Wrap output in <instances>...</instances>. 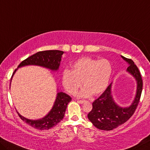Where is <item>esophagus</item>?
<instances>
[{
    "mask_svg": "<svg viewBox=\"0 0 150 150\" xmlns=\"http://www.w3.org/2000/svg\"><path fill=\"white\" fill-rule=\"evenodd\" d=\"M86 102V100H79V101H78V102H79V103H80V104H83Z\"/></svg>",
    "mask_w": 150,
    "mask_h": 150,
    "instance_id": "34e87169",
    "label": "esophagus"
}]
</instances>
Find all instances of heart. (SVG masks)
Segmentation results:
<instances>
[{
    "instance_id": "b5f03b06",
    "label": "heart",
    "mask_w": 150,
    "mask_h": 150,
    "mask_svg": "<svg viewBox=\"0 0 150 150\" xmlns=\"http://www.w3.org/2000/svg\"><path fill=\"white\" fill-rule=\"evenodd\" d=\"M112 67L106 59H94L89 57L78 59L65 69L62 74V83L70 94H75L81 86L84 87L77 93L79 98H89L92 93L99 95L107 88L110 82Z\"/></svg>"
}]
</instances>
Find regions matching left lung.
Here are the masks:
<instances>
[{"mask_svg": "<svg viewBox=\"0 0 150 150\" xmlns=\"http://www.w3.org/2000/svg\"><path fill=\"white\" fill-rule=\"evenodd\" d=\"M128 64L127 72L135 79L137 88L133 102L128 106H121L115 102L112 94V83L104 92L92 104V110L88 115V119L96 128L104 131H110L124 124L131 117L139 104L142 94L143 82L137 66L131 59L120 56Z\"/></svg>", "mask_w": 150, "mask_h": 150, "instance_id": "8db88e82", "label": "left lung"}]
</instances>
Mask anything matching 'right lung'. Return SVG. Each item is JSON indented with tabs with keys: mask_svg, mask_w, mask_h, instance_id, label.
<instances>
[{
	"mask_svg": "<svg viewBox=\"0 0 150 150\" xmlns=\"http://www.w3.org/2000/svg\"><path fill=\"white\" fill-rule=\"evenodd\" d=\"M64 53L61 50H46L35 53L22 61L13 73L11 79L18 69L26 66H39L48 69L52 71H58L59 69L62 54ZM71 101V98L67 93L59 91L57 88V93L55 101L49 112L44 117L39 119H30L17 112L21 120L30 126L39 130H48L60 122L64 118L67 105Z\"/></svg>",
	"mask_w": 150,
	"mask_h": 150,
	"instance_id": "obj_1",
	"label": "right lung"
}]
</instances>
